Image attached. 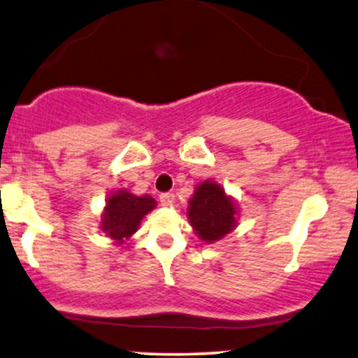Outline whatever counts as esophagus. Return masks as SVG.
I'll return each instance as SVG.
<instances>
[{"instance_id": "1", "label": "esophagus", "mask_w": 358, "mask_h": 358, "mask_svg": "<svg viewBox=\"0 0 358 358\" xmlns=\"http://www.w3.org/2000/svg\"><path fill=\"white\" fill-rule=\"evenodd\" d=\"M159 198H160V203H162V205L169 206V205H172V203H174L176 194L174 193H162L159 196Z\"/></svg>"}]
</instances>
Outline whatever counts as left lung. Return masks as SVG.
Wrapping results in <instances>:
<instances>
[{"label": "left lung", "mask_w": 358, "mask_h": 358, "mask_svg": "<svg viewBox=\"0 0 358 358\" xmlns=\"http://www.w3.org/2000/svg\"><path fill=\"white\" fill-rule=\"evenodd\" d=\"M187 218L199 239L215 242L236 227V205L217 182L205 180L189 199Z\"/></svg>", "instance_id": "obj_1"}]
</instances>
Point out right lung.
<instances>
[{"label":"right lung","mask_w":358,"mask_h":358,"mask_svg":"<svg viewBox=\"0 0 358 358\" xmlns=\"http://www.w3.org/2000/svg\"><path fill=\"white\" fill-rule=\"evenodd\" d=\"M155 205L152 196H134L128 191H116L107 199L102 215V230L122 244V241L136 232L141 218L155 208Z\"/></svg>","instance_id":"1"}]
</instances>
